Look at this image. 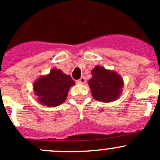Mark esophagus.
Returning a JSON list of instances; mask_svg holds the SVG:
<instances>
[{"label": "esophagus", "mask_w": 160, "mask_h": 160, "mask_svg": "<svg viewBox=\"0 0 160 160\" xmlns=\"http://www.w3.org/2000/svg\"><path fill=\"white\" fill-rule=\"evenodd\" d=\"M77 83H80V84H84L86 83V79H85L84 77H82L81 78L79 79L78 80H77Z\"/></svg>", "instance_id": "34e87169"}]
</instances>
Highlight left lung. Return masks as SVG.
<instances>
[{"label": "left lung", "mask_w": 160, "mask_h": 160, "mask_svg": "<svg viewBox=\"0 0 160 160\" xmlns=\"http://www.w3.org/2000/svg\"><path fill=\"white\" fill-rule=\"evenodd\" d=\"M88 85L93 99L108 103L118 99L124 87L123 78L114 70L96 66L91 70Z\"/></svg>", "instance_id": "left-lung-1"}]
</instances>
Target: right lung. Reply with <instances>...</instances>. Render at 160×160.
<instances>
[{
    "label": "right lung",
    "mask_w": 160,
    "mask_h": 160,
    "mask_svg": "<svg viewBox=\"0 0 160 160\" xmlns=\"http://www.w3.org/2000/svg\"><path fill=\"white\" fill-rule=\"evenodd\" d=\"M75 82L57 68L52 69L49 74L38 77L33 84L37 100L42 105L54 108L66 101L68 92Z\"/></svg>",
    "instance_id": "1"
}]
</instances>
